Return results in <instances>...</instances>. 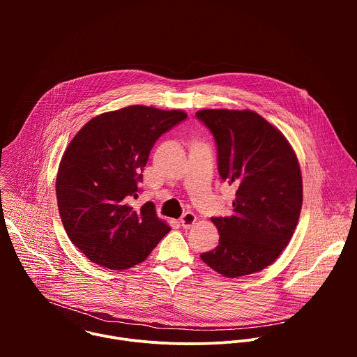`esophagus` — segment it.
<instances>
[{
    "instance_id": "34e87169",
    "label": "esophagus",
    "mask_w": 357,
    "mask_h": 357,
    "mask_svg": "<svg viewBox=\"0 0 357 357\" xmlns=\"http://www.w3.org/2000/svg\"><path fill=\"white\" fill-rule=\"evenodd\" d=\"M195 222H196V216H195L192 212H186V213L181 218V220H179V223H181V226H182L183 229H190V226H193Z\"/></svg>"
}]
</instances>
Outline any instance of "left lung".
Wrapping results in <instances>:
<instances>
[{"mask_svg":"<svg viewBox=\"0 0 357 357\" xmlns=\"http://www.w3.org/2000/svg\"><path fill=\"white\" fill-rule=\"evenodd\" d=\"M196 117L218 144V167L233 183V213L212 218L219 244L200 254L227 278L259 273L288 245L302 208V175L284 134L251 110L206 109Z\"/></svg>","mask_w":357,"mask_h":357,"instance_id":"left-lung-1","label":"left lung"}]
</instances>
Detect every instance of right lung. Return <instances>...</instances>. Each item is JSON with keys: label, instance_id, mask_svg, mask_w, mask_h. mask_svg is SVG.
I'll list each match as a JSON object with an SVG mask.
<instances>
[{"label": "right lung", "instance_id": "1", "mask_svg": "<svg viewBox=\"0 0 357 357\" xmlns=\"http://www.w3.org/2000/svg\"><path fill=\"white\" fill-rule=\"evenodd\" d=\"M182 110L128 106L86 123L68 145L56 176V199L70 241L97 266L126 270L142 263L171 227L154 203L135 211L151 148L185 120Z\"/></svg>", "mask_w": 357, "mask_h": 357}]
</instances>
